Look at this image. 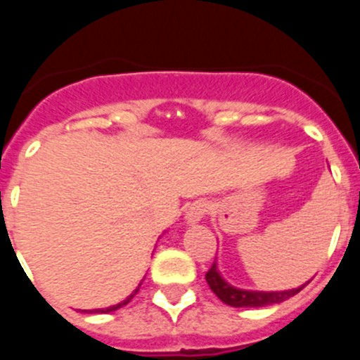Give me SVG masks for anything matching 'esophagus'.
Listing matches in <instances>:
<instances>
[{"label": "esophagus", "mask_w": 360, "mask_h": 360, "mask_svg": "<svg viewBox=\"0 0 360 360\" xmlns=\"http://www.w3.org/2000/svg\"><path fill=\"white\" fill-rule=\"evenodd\" d=\"M207 211H210V204L206 202V200H195V202L191 204L190 207L186 210V224H199L200 220H202L204 217L207 214Z\"/></svg>", "instance_id": "esophagus-1"}]
</instances>
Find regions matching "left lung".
<instances>
[{
	"label": "left lung",
	"instance_id": "obj_1",
	"mask_svg": "<svg viewBox=\"0 0 360 360\" xmlns=\"http://www.w3.org/2000/svg\"><path fill=\"white\" fill-rule=\"evenodd\" d=\"M207 286L211 288L214 295L220 298L224 304L231 305V307H266V305L281 304V302L288 300L290 297L297 295L298 291H302L305 288H295V290L288 291H248V290H238V288L231 286L229 282H226V278L221 277L220 271L217 268V261L213 263V266L207 270L206 274Z\"/></svg>",
	"mask_w": 360,
	"mask_h": 360
}]
</instances>
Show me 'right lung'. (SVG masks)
Masks as SVG:
<instances>
[{"label": "right lung", "instance_id": "obj_1", "mask_svg": "<svg viewBox=\"0 0 360 360\" xmlns=\"http://www.w3.org/2000/svg\"><path fill=\"white\" fill-rule=\"evenodd\" d=\"M139 288H140V286H139ZM139 288H136V290H134L133 293H131L129 297L126 298V300L119 302V304H117V305H110V307H106V309H94V311H85V312H113V311H117V309H120V307H124V305H126V304H129L131 298H133L134 295L139 293Z\"/></svg>", "mask_w": 360, "mask_h": 360}]
</instances>
